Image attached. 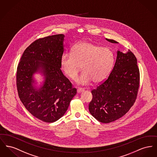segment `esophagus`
I'll use <instances>...</instances> for the list:
<instances>
[{"label": "esophagus", "instance_id": "obj_1", "mask_svg": "<svg viewBox=\"0 0 157 157\" xmlns=\"http://www.w3.org/2000/svg\"><path fill=\"white\" fill-rule=\"evenodd\" d=\"M84 91V89L82 88H78L77 89V92L78 93H80V92H82Z\"/></svg>", "mask_w": 157, "mask_h": 157}]
</instances>
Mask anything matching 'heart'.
<instances>
[{
	"instance_id": "1",
	"label": "heart",
	"mask_w": 157,
	"mask_h": 157,
	"mask_svg": "<svg viewBox=\"0 0 157 157\" xmlns=\"http://www.w3.org/2000/svg\"><path fill=\"white\" fill-rule=\"evenodd\" d=\"M114 62L113 52L88 41L76 44L71 54L65 53L61 58V65L65 74L75 79L81 70L82 73L77 79L78 83L87 85L92 80L95 83L104 81L110 74Z\"/></svg>"
}]
</instances>
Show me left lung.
<instances>
[{"label":"left lung","instance_id":"8db88e82","mask_svg":"<svg viewBox=\"0 0 157 157\" xmlns=\"http://www.w3.org/2000/svg\"><path fill=\"white\" fill-rule=\"evenodd\" d=\"M112 43L117 41L107 39ZM140 82L137 59L129 50L117 52L115 65L107 79L91 91L89 111L99 121L109 123L124 116L136 100Z\"/></svg>","mask_w":157,"mask_h":157}]
</instances>
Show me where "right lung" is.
<instances>
[{
  "label": "right lung",
  "mask_w": 157,
  "mask_h": 157,
  "mask_svg": "<svg viewBox=\"0 0 157 157\" xmlns=\"http://www.w3.org/2000/svg\"><path fill=\"white\" fill-rule=\"evenodd\" d=\"M63 38V34H56L35 40L24 52L17 67V87L21 101L32 115L46 123L61 118L76 94L60 69ZM39 69L45 75V82L37 91L32 85V75Z\"/></svg>",
  "instance_id": "add662e5"
}]
</instances>
